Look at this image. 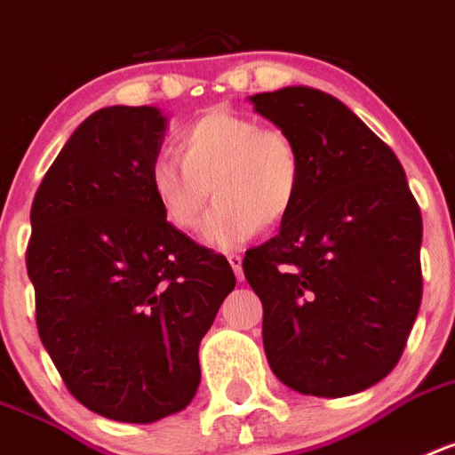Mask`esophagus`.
<instances>
[{
    "label": "esophagus",
    "mask_w": 455,
    "mask_h": 455,
    "mask_svg": "<svg viewBox=\"0 0 455 455\" xmlns=\"http://www.w3.org/2000/svg\"><path fill=\"white\" fill-rule=\"evenodd\" d=\"M228 264H231V268H234V273L238 275V280H243V257L240 254H227Z\"/></svg>",
    "instance_id": "1"
}]
</instances>
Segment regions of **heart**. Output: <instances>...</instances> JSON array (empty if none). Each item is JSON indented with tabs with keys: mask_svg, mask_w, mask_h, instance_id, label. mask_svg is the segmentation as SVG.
I'll list each match as a JSON object with an SVG mask.
<instances>
[{
	"mask_svg": "<svg viewBox=\"0 0 455 455\" xmlns=\"http://www.w3.org/2000/svg\"><path fill=\"white\" fill-rule=\"evenodd\" d=\"M177 156L154 158L151 194L180 231L198 228L212 194L217 203L203 238L215 247H235L261 227L280 224L304 180L297 140L234 109H212L187 125L177 140Z\"/></svg>",
	"mask_w": 455,
	"mask_h": 455,
	"instance_id": "heart-1",
	"label": "heart"
}]
</instances>
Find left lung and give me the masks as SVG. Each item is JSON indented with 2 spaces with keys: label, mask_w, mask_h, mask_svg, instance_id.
<instances>
[{
  "label": "left lung",
  "mask_w": 455,
  "mask_h": 455,
  "mask_svg": "<svg viewBox=\"0 0 455 455\" xmlns=\"http://www.w3.org/2000/svg\"><path fill=\"white\" fill-rule=\"evenodd\" d=\"M252 102L304 158L280 234L243 259L266 357L297 393L355 395L393 371L419 315V203L395 151L336 98L290 86Z\"/></svg>",
  "instance_id": "obj_1"
}]
</instances>
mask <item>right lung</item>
<instances>
[{
  "mask_svg": "<svg viewBox=\"0 0 455 455\" xmlns=\"http://www.w3.org/2000/svg\"><path fill=\"white\" fill-rule=\"evenodd\" d=\"M164 132L156 107L98 109L29 212L39 339L74 400L121 423H154L194 400L198 343L235 287L227 257L177 231L151 194Z\"/></svg>",
  "mask_w": 455,
  "mask_h": 455,
  "instance_id": "1",
  "label": "right lung"
}]
</instances>
